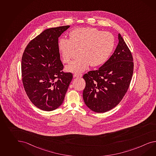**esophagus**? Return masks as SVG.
<instances>
[{
  "mask_svg": "<svg viewBox=\"0 0 156 156\" xmlns=\"http://www.w3.org/2000/svg\"><path fill=\"white\" fill-rule=\"evenodd\" d=\"M82 76H83V75L82 74H79V75H78V74H74L73 75V77H82Z\"/></svg>",
  "mask_w": 156,
  "mask_h": 156,
  "instance_id": "1",
  "label": "esophagus"
}]
</instances>
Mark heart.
Instances as JSON below:
<instances>
[{
  "mask_svg": "<svg viewBox=\"0 0 156 156\" xmlns=\"http://www.w3.org/2000/svg\"><path fill=\"white\" fill-rule=\"evenodd\" d=\"M69 39L62 37L58 47L64 63H69L74 48H79L80 58L66 67L67 71L77 74L86 71L90 66L97 67L104 64L109 58L115 46L114 37L109 32L96 28L85 27L73 29Z\"/></svg>",
  "mask_w": 156,
  "mask_h": 156,
  "instance_id": "1",
  "label": "heart"
}]
</instances>
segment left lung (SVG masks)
I'll return each mask as SVG.
<instances>
[{"instance_id": "left-lung-1", "label": "left lung", "mask_w": 156, "mask_h": 156, "mask_svg": "<svg viewBox=\"0 0 156 156\" xmlns=\"http://www.w3.org/2000/svg\"><path fill=\"white\" fill-rule=\"evenodd\" d=\"M133 62L131 52L120 34L112 56L98 70L83 76L85 105L96 112H105L115 108L122 100L132 79Z\"/></svg>"}]
</instances>
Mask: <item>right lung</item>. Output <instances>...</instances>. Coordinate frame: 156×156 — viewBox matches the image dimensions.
Wrapping results in <instances>:
<instances>
[{
	"label": "right lung",
	"instance_id": "obj_1",
	"mask_svg": "<svg viewBox=\"0 0 156 156\" xmlns=\"http://www.w3.org/2000/svg\"><path fill=\"white\" fill-rule=\"evenodd\" d=\"M69 25L44 30L32 40L21 59L23 84L29 100L37 108L50 112L64 101L72 79L71 73L62 71L58 38Z\"/></svg>",
	"mask_w": 156,
	"mask_h": 156
}]
</instances>
